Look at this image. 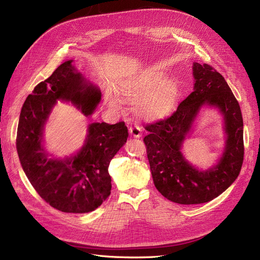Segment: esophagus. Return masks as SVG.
<instances>
[{
    "label": "esophagus",
    "mask_w": 260,
    "mask_h": 260,
    "mask_svg": "<svg viewBox=\"0 0 260 260\" xmlns=\"http://www.w3.org/2000/svg\"><path fill=\"white\" fill-rule=\"evenodd\" d=\"M129 132H130V135L135 138H140L141 136H142V129H141L139 124H135V125H131V127H129Z\"/></svg>",
    "instance_id": "34e87169"
}]
</instances>
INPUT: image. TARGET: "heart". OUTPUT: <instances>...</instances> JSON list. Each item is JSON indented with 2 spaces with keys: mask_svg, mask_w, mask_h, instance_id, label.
<instances>
[{
  "mask_svg": "<svg viewBox=\"0 0 260 260\" xmlns=\"http://www.w3.org/2000/svg\"><path fill=\"white\" fill-rule=\"evenodd\" d=\"M117 93L125 101L136 103L137 111L149 119L161 118L176 107L179 85L174 80L164 81V76L145 72L117 86ZM107 104L117 107L118 101L112 92L105 95Z\"/></svg>",
  "mask_w": 260,
  "mask_h": 260,
  "instance_id": "heart-1",
  "label": "heart"
}]
</instances>
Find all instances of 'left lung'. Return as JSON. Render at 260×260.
I'll use <instances>...</instances> for the list:
<instances>
[{"label":"left lung","mask_w":260,"mask_h":260,"mask_svg":"<svg viewBox=\"0 0 260 260\" xmlns=\"http://www.w3.org/2000/svg\"><path fill=\"white\" fill-rule=\"evenodd\" d=\"M194 90L171 116L147 124L143 142L154 184L171 202L183 205L216 199L238 178L244 158L243 118L239 102L224 78L210 65L194 62ZM217 107L225 118L226 148L218 165L208 171L196 170L179 151L199 108Z\"/></svg>","instance_id":"obj_1"}]
</instances>
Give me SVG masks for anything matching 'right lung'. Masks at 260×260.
Instances as JSON below:
<instances>
[{"label":"right lung","mask_w":260,"mask_h":260,"mask_svg":"<svg viewBox=\"0 0 260 260\" xmlns=\"http://www.w3.org/2000/svg\"><path fill=\"white\" fill-rule=\"evenodd\" d=\"M67 60L39 83L22 105L16 147L21 167L41 199L62 212L83 214L102 205L112 190L109 162L125 143L124 121L94 122L79 153L67 159H52L45 153L42 132L56 100L69 101L89 116L101 101V91L86 82Z\"/></svg>","instance_id":"1"}]
</instances>
